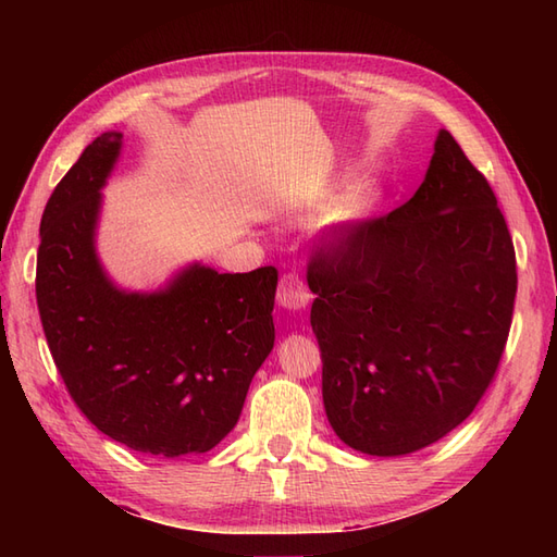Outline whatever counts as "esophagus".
I'll return each instance as SVG.
<instances>
[{
  "mask_svg": "<svg viewBox=\"0 0 557 557\" xmlns=\"http://www.w3.org/2000/svg\"><path fill=\"white\" fill-rule=\"evenodd\" d=\"M277 304L287 311H301L309 304V292H306L304 280L294 272L282 275L280 287H277Z\"/></svg>",
  "mask_w": 557,
  "mask_h": 557,
  "instance_id": "34e87169",
  "label": "esophagus"
}]
</instances>
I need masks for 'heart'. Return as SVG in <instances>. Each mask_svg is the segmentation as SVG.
<instances>
[{
	"instance_id": "b5f03b06",
	"label": "heart",
	"mask_w": 557,
	"mask_h": 557,
	"mask_svg": "<svg viewBox=\"0 0 557 557\" xmlns=\"http://www.w3.org/2000/svg\"><path fill=\"white\" fill-rule=\"evenodd\" d=\"M375 206V191L369 184H359L349 188V191L342 196L333 210L327 212V224L337 232H347L351 227H357L359 222L369 218V212ZM321 203H306L299 208L297 220H315L321 218Z\"/></svg>"
}]
</instances>
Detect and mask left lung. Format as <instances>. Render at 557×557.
Segmentation results:
<instances>
[{
  "instance_id": "left-lung-1",
  "label": "left lung",
  "mask_w": 557,
  "mask_h": 557,
  "mask_svg": "<svg viewBox=\"0 0 557 557\" xmlns=\"http://www.w3.org/2000/svg\"><path fill=\"white\" fill-rule=\"evenodd\" d=\"M309 287L330 425L363 455H409L457 429L493 381L517 294L512 236L441 128L417 194L321 248Z\"/></svg>"
}]
</instances>
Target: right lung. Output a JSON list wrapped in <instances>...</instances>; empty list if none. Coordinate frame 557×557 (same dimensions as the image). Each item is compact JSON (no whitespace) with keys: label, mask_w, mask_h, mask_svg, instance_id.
Segmentation results:
<instances>
[{"label":"right lung","mask_w":557,"mask_h":557,"mask_svg":"<svg viewBox=\"0 0 557 557\" xmlns=\"http://www.w3.org/2000/svg\"><path fill=\"white\" fill-rule=\"evenodd\" d=\"M100 134L42 212L40 321L69 395L98 431L136 453L200 455L227 435L275 345L277 270L191 263L156 292H128L102 268L96 236L122 152Z\"/></svg>","instance_id":"obj_1"}]
</instances>
